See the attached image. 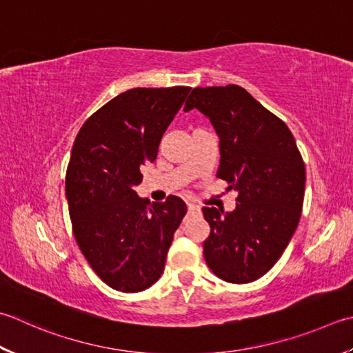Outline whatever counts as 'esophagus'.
Listing matches in <instances>:
<instances>
[{
  "label": "esophagus",
  "instance_id": "obj_1",
  "mask_svg": "<svg viewBox=\"0 0 353 353\" xmlns=\"http://www.w3.org/2000/svg\"><path fill=\"white\" fill-rule=\"evenodd\" d=\"M200 211V208L197 205H194V203H188V212L190 214H194V212H199Z\"/></svg>",
  "mask_w": 353,
  "mask_h": 353
}]
</instances>
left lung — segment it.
<instances>
[{"label": "left lung", "instance_id": "obj_1", "mask_svg": "<svg viewBox=\"0 0 353 353\" xmlns=\"http://www.w3.org/2000/svg\"><path fill=\"white\" fill-rule=\"evenodd\" d=\"M196 108L219 136L217 176L237 192L236 210L203 206L210 237L206 265L219 279L243 285L277 263L299 226L305 163L291 131L239 85L197 87L185 112Z\"/></svg>", "mask_w": 353, "mask_h": 353}]
</instances>
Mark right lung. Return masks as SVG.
Wrapping results in <instances>:
<instances>
[{
	"instance_id": "1",
	"label": "right lung",
	"mask_w": 353,
	"mask_h": 353,
	"mask_svg": "<svg viewBox=\"0 0 353 353\" xmlns=\"http://www.w3.org/2000/svg\"><path fill=\"white\" fill-rule=\"evenodd\" d=\"M190 90H127L90 116L76 136L65 176L73 234L88 265L116 291L154 285L186 214L182 199L150 205L134 188Z\"/></svg>"
}]
</instances>
